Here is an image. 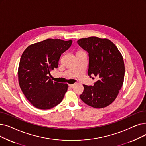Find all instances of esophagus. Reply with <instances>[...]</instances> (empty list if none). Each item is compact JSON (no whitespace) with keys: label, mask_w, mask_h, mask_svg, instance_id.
<instances>
[{"label":"esophagus","mask_w":146,"mask_h":146,"mask_svg":"<svg viewBox=\"0 0 146 146\" xmlns=\"http://www.w3.org/2000/svg\"><path fill=\"white\" fill-rule=\"evenodd\" d=\"M68 86L70 87V88H73L74 86V84H69Z\"/></svg>","instance_id":"1"}]
</instances>
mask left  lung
I'll use <instances>...</instances> for the list:
<instances>
[{
	"mask_svg": "<svg viewBox=\"0 0 146 146\" xmlns=\"http://www.w3.org/2000/svg\"><path fill=\"white\" fill-rule=\"evenodd\" d=\"M78 43L89 53L88 76L94 75L98 79L93 86L83 85L84 90L80 98L94 108H104L115 100L123 85L125 64L122 55L107 39L92 36L82 38Z\"/></svg>",
	"mask_w": 146,
	"mask_h": 146,
	"instance_id": "obj_1",
	"label": "left lung"
}]
</instances>
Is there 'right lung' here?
Returning <instances> with one entry per match:
<instances>
[{
    "label": "right lung",
    "instance_id": "obj_1",
    "mask_svg": "<svg viewBox=\"0 0 146 146\" xmlns=\"http://www.w3.org/2000/svg\"><path fill=\"white\" fill-rule=\"evenodd\" d=\"M72 43V40L48 39L30 45L23 52L18 70L19 85L36 108L51 109L64 98L68 85L53 82L48 75L58 67L61 54Z\"/></svg>",
    "mask_w": 146,
    "mask_h": 146
}]
</instances>
